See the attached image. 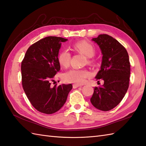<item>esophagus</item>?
Returning a JSON list of instances; mask_svg holds the SVG:
<instances>
[{"instance_id":"obj_1","label":"esophagus","mask_w":146,"mask_h":146,"mask_svg":"<svg viewBox=\"0 0 146 146\" xmlns=\"http://www.w3.org/2000/svg\"><path fill=\"white\" fill-rule=\"evenodd\" d=\"M80 86H81V84H73V88L74 89L77 88L78 87H80Z\"/></svg>"}]
</instances>
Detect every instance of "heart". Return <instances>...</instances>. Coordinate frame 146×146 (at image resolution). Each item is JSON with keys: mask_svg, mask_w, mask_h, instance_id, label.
I'll list each match as a JSON object with an SVG mask.
<instances>
[{"mask_svg": "<svg viewBox=\"0 0 146 146\" xmlns=\"http://www.w3.org/2000/svg\"><path fill=\"white\" fill-rule=\"evenodd\" d=\"M74 50L84 54L88 57H92L95 53V49L92 44L86 41H80L74 43L72 45ZM71 55L68 51L63 50L58 56V61L61 66L66 68L69 66ZM91 75L89 71L84 69L73 68L68 71L63 75V79L66 82L76 84H82L85 82L87 78Z\"/></svg>", "mask_w": 146, "mask_h": 146, "instance_id": "1", "label": "heart"}]
</instances>
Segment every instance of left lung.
<instances>
[{
	"label": "left lung",
	"instance_id": "obj_1",
	"mask_svg": "<svg viewBox=\"0 0 146 146\" xmlns=\"http://www.w3.org/2000/svg\"><path fill=\"white\" fill-rule=\"evenodd\" d=\"M92 40L99 45L103 55L101 70L95 78L103 79L104 84L94 88L90 101L97 109L108 111L119 104L127 92L131 71L129 59L126 48L112 36L101 34Z\"/></svg>",
	"mask_w": 146,
	"mask_h": 146
}]
</instances>
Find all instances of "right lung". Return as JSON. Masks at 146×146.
<instances>
[{"label": "right lung", "instance_id": "obj_1", "mask_svg": "<svg viewBox=\"0 0 146 146\" xmlns=\"http://www.w3.org/2000/svg\"><path fill=\"white\" fill-rule=\"evenodd\" d=\"M67 39L47 36L33 43L27 50L21 64L22 83L30 103L40 113H56L65 103L72 84L51 86L60 70L59 50Z\"/></svg>", "mask_w": 146, "mask_h": 146}]
</instances>
